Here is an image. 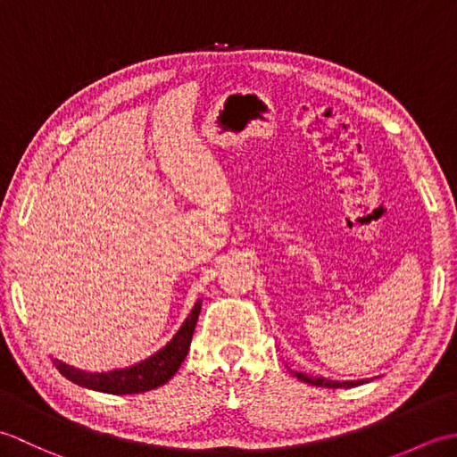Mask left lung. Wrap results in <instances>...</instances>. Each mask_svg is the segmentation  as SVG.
<instances>
[{
  "mask_svg": "<svg viewBox=\"0 0 457 457\" xmlns=\"http://www.w3.org/2000/svg\"><path fill=\"white\" fill-rule=\"evenodd\" d=\"M293 375L296 378H300V381H303V383L316 385V386H328V389H352V386L367 383V378H361V381H332V378L310 377V375H304V373H300V371H293Z\"/></svg>",
  "mask_w": 457,
  "mask_h": 457,
  "instance_id": "8db88e82",
  "label": "left lung"
}]
</instances>
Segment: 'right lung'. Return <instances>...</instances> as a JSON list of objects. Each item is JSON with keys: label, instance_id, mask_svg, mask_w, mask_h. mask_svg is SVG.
<instances>
[{"label": "right lung", "instance_id": "right-lung-1", "mask_svg": "<svg viewBox=\"0 0 457 457\" xmlns=\"http://www.w3.org/2000/svg\"><path fill=\"white\" fill-rule=\"evenodd\" d=\"M202 308V298L196 300V304L190 310L188 318L184 320L179 332L172 336L170 342L161 347L159 352H154L143 361L123 367V369H113V371H102V373H90L84 371V369H76L68 365L61 359H53L54 367L61 371L68 381H72L86 389L100 391V393H110V395H137V393H147L157 389V386L164 385L169 378L179 371L182 365L184 357H187L194 328L198 322V314Z\"/></svg>", "mask_w": 457, "mask_h": 457}]
</instances>
